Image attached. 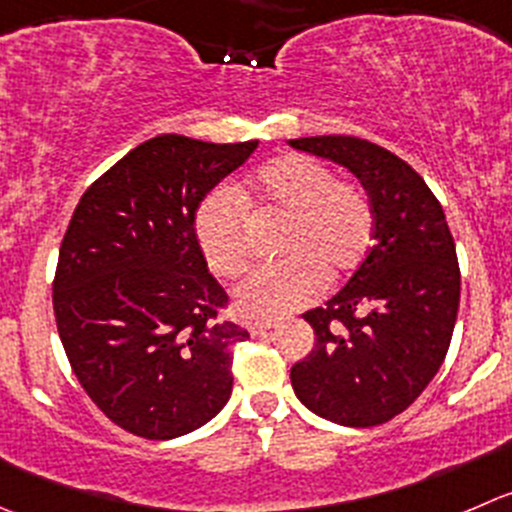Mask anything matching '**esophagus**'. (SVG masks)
Listing matches in <instances>:
<instances>
[{"label": "esophagus", "mask_w": 512, "mask_h": 512, "mask_svg": "<svg viewBox=\"0 0 512 512\" xmlns=\"http://www.w3.org/2000/svg\"><path fill=\"white\" fill-rule=\"evenodd\" d=\"M272 327H275V322L272 320H257V322H250V325H247V330H250L252 337H260V335H267Z\"/></svg>", "instance_id": "34e87169"}]
</instances>
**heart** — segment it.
<instances>
[{
	"mask_svg": "<svg viewBox=\"0 0 512 512\" xmlns=\"http://www.w3.org/2000/svg\"><path fill=\"white\" fill-rule=\"evenodd\" d=\"M285 220L277 255L287 260L252 272L235 290V310L247 317L290 315L317 300L325 277L350 275L372 245L375 212L365 190L332 177L322 162L282 155L255 172L250 190L210 192L195 212V235L207 267L232 280L250 260L252 223Z\"/></svg>",
	"mask_w": 512,
	"mask_h": 512,
	"instance_id": "heart-1",
	"label": "heart"
}]
</instances>
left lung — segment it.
<instances>
[{
    "mask_svg": "<svg viewBox=\"0 0 512 512\" xmlns=\"http://www.w3.org/2000/svg\"><path fill=\"white\" fill-rule=\"evenodd\" d=\"M287 145L352 172L375 212L365 260L335 297L302 315L315 347L292 365V390L330 423H388L415 403L448 355L460 305L448 220L423 177L372 142L327 135Z\"/></svg>",
    "mask_w": 512,
    "mask_h": 512,
    "instance_id": "obj_1",
    "label": "left lung"
}]
</instances>
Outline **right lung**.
<instances>
[{"mask_svg":"<svg viewBox=\"0 0 512 512\" xmlns=\"http://www.w3.org/2000/svg\"><path fill=\"white\" fill-rule=\"evenodd\" d=\"M257 142H142L82 195L59 247L54 317L74 375L119 428L172 440L232 395V347L250 332L197 245L200 202Z\"/></svg>","mask_w":512,"mask_h":512,"instance_id":"obj_1","label":"right lung"}]
</instances>
